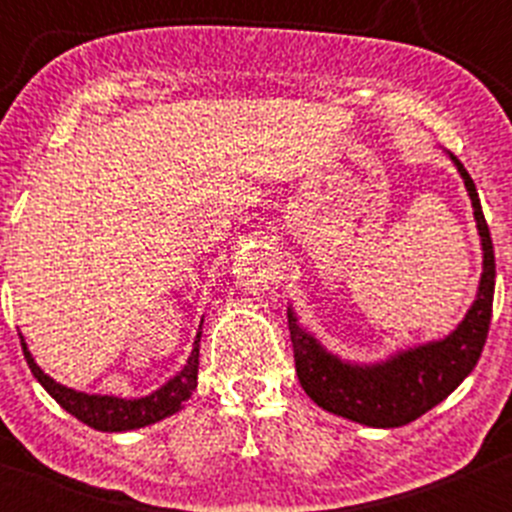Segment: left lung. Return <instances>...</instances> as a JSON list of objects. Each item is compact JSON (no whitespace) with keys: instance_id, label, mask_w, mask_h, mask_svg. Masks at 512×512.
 Instances as JSON below:
<instances>
[{"instance_id":"1","label":"left lung","mask_w":512,"mask_h":512,"mask_svg":"<svg viewBox=\"0 0 512 512\" xmlns=\"http://www.w3.org/2000/svg\"><path fill=\"white\" fill-rule=\"evenodd\" d=\"M461 173L471 195L473 218L483 247V272L478 292L463 322L448 337L436 342L401 349L376 364H354L327 352L322 344L299 324L294 309H287L289 337H292L294 366L309 399L329 414L374 428H396L416 421L433 406L441 404L478 364L485 347L493 314L495 255L488 223L480 210V198L473 178L453 153H448Z\"/></svg>"}]
</instances>
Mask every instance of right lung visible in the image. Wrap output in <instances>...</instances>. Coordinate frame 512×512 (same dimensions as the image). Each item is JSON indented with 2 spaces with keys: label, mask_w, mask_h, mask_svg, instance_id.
<instances>
[{
  "label": "right lung",
  "mask_w": 512,
  "mask_h": 512,
  "mask_svg": "<svg viewBox=\"0 0 512 512\" xmlns=\"http://www.w3.org/2000/svg\"><path fill=\"white\" fill-rule=\"evenodd\" d=\"M200 327H203V324H200ZM200 337H203V332L195 334L193 352H190L183 369H180L173 379L165 381L160 389H156L148 396H141V399L84 394V391L69 389V386L59 384V381H54L49 374L41 371V366L34 361L27 342H24V337H22V349L34 379L49 391V396L61 406V409L69 411L71 416H76L79 421H84L86 426L96 428V431L118 433V431H133V428L151 426V423L163 421V418L178 414V411L183 409V404L193 396L195 386H198Z\"/></svg>",
  "instance_id": "obj_1"
}]
</instances>
